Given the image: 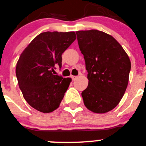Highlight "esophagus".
Listing matches in <instances>:
<instances>
[{
  "mask_svg": "<svg viewBox=\"0 0 146 146\" xmlns=\"http://www.w3.org/2000/svg\"><path fill=\"white\" fill-rule=\"evenodd\" d=\"M78 76H72V80H75L76 79H77Z\"/></svg>",
  "mask_w": 146,
  "mask_h": 146,
  "instance_id": "34e87169",
  "label": "esophagus"
}]
</instances>
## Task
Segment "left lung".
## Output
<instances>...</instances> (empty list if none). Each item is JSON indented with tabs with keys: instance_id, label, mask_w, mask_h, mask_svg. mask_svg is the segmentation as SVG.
<instances>
[{
	"instance_id": "left-lung-1",
	"label": "left lung",
	"mask_w": 146,
	"mask_h": 146,
	"mask_svg": "<svg viewBox=\"0 0 146 146\" xmlns=\"http://www.w3.org/2000/svg\"><path fill=\"white\" fill-rule=\"evenodd\" d=\"M84 55L89 84L82 92L89 110L104 113L114 109L128 83L131 61L120 44L110 35L96 30L76 32Z\"/></svg>"
}]
</instances>
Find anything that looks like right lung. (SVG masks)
<instances>
[{"mask_svg":"<svg viewBox=\"0 0 146 146\" xmlns=\"http://www.w3.org/2000/svg\"><path fill=\"white\" fill-rule=\"evenodd\" d=\"M76 39L74 32H45L37 36L23 50L17 62L18 85L26 102L42 113L60 106L71 78L54 75L62 67V54Z\"/></svg>","mask_w":146,"mask_h":146,"instance_id":"obj_1","label":"right lung"}]
</instances>
